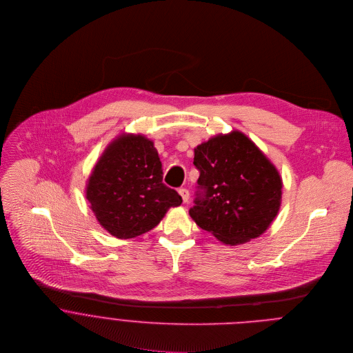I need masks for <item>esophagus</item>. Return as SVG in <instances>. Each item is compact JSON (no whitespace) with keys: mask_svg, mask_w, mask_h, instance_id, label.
Listing matches in <instances>:
<instances>
[{"mask_svg":"<svg viewBox=\"0 0 353 353\" xmlns=\"http://www.w3.org/2000/svg\"><path fill=\"white\" fill-rule=\"evenodd\" d=\"M178 193L181 194L183 203L189 202V197H190V194H189V190H188V189H179V190H178Z\"/></svg>","mask_w":353,"mask_h":353,"instance_id":"34e87169","label":"esophagus"}]
</instances>
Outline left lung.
Masks as SVG:
<instances>
[{
  "mask_svg": "<svg viewBox=\"0 0 353 353\" xmlns=\"http://www.w3.org/2000/svg\"><path fill=\"white\" fill-rule=\"evenodd\" d=\"M200 171L196 224L225 245L262 235L277 216L283 182L276 167L241 132L216 136L194 150Z\"/></svg>",
  "mask_w": 353,
  "mask_h": 353,
  "instance_id": "left-lung-1",
  "label": "left lung"
}]
</instances>
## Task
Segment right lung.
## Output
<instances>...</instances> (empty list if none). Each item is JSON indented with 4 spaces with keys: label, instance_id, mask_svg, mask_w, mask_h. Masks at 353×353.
I'll use <instances>...</instances> for the list:
<instances>
[{
    "label": "right lung",
    "instance_id": "add662e5",
    "mask_svg": "<svg viewBox=\"0 0 353 353\" xmlns=\"http://www.w3.org/2000/svg\"><path fill=\"white\" fill-rule=\"evenodd\" d=\"M87 200L101 227L119 239L151 231L182 203L163 183L157 151L141 134H123L105 148L88 179Z\"/></svg>",
    "mask_w": 353,
    "mask_h": 353
}]
</instances>
